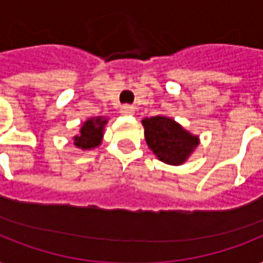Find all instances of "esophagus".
Segmentation results:
<instances>
[{"instance_id": "1", "label": "esophagus", "mask_w": 263, "mask_h": 263, "mask_svg": "<svg viewBox=\"0 0 263 263\" xmlns=\"http://www.w3.org/2000/svg\"><path fill=\"white\" fill-rule=\"evenodd\" d=\"M120 111H121L123 115H134L135 109L132 106H129V105H124V106L120 109Z\"/></svg>"}]
</instances>
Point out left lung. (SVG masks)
Here are the masks:
<instances>
[{
    "label": "left lung",
    "mask_w": 263,
    "mask_h": 263,
    "mask_svg": "<svg viewBox=\"0 0 263 263\" xmlns=\"http://www.w3.org/2000/svg\"><path fill=\"white\" fill-rule=\"evenodd\" d=\"M144 138L148 148L165 164L181 165L199 144V138L185 131L175 120L156 116L143 119Z\"/></svg>",
    "instance_id": "obj_1"
}]
</instances>
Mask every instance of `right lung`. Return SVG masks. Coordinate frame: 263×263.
<instances>
[{"label":"right lung","instance_id":"right-lung-1","mask_svg":"<svg viewBox=\"0 0 263 263\" xmlns=\"http://www.w3.org/2000/svg\"><path fill=\"white\" fill-rule=\"evenodd\" d=\"M107 123L106 119L103 117H92L84 121L80 134L73 138V143L78 148L82 150H90L101 144L103 136V128Z\"/></svg>","mask_w":263,"mask_h":263}]
</instances>
